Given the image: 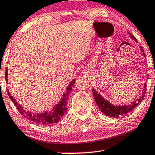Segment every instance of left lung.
Returning <instances> with one entry per match:
<instances>
[{
    "label": "left lung",
    "mask_w": 155,
    "mask_h": 155,
    "mask_svg": "<svg viewBox=\"0 0 155 155\" xmlns=\"http://www.w3.org/2000/svg\"><path fill=\"white\" fill-rule=\"evenodd\" d=\"M129 35H130L131 38H133V39L135 40V41H137V39L131 34L129 33ZM142 51H143L144 57H145V54L144 53L143 48H142ZM92 93L94 97L95 101H96L97 106L100 109L101 112H103L105 115L110 116V117L118 118L119 116H122L128 114L129 112H130L133 109H135L141 102L146 94V84H145V86H144L142 96L138 99H136V100L133 101L130 105L128 106H114L111 104L109 101L105 100L104 97H101L94 89H92Z\"/></svg>",
    "instance_id": "8db88e82"
}]
</instances>
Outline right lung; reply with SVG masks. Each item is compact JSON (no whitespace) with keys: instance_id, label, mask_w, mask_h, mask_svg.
<instances>
[{"instance_id":"right-lung-1","label":"right lung","mask_w":155,"mask_h":155,"mask_svg":"<svg viewBox=\"0 0 155 155\" xmlns=\"http://www.w3.org/2000/svg\"><path fill=\"white\" fill-rule=\"evenodd\" d=\"M5 80L6 81H8V69H6L5 71ZM75 80H73L68 87H67L66 92L63 94V97L61 99V101H59L58 104H56V107L53 108L51 111H45L44 113L35 114L32 113V112L25 111L20 104H18L12 96L10 95L9 91H8V94L10 99L12 101L14 104L16 106L17 109H18L21 115L24 116L25 118L31 120V121L35 122L37 124L44 125V126L47 125V126H48V125L56 124V123L60 121V120L66 113L68 109L67 101L72 91V87H73V84H75Z\"/></svg>"}]
</instances>
